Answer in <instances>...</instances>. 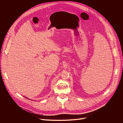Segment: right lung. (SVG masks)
<instances>
[{
	"mask_svg": "<svg viewBox=\"0 0 123 123\" xmlns=\"http://www.w3.org/2000/svg\"><path fill=\"white\" fill-rule=\"evenodd\" d=\"M25 98H26V97H25ZM29 100H30V99H29Z\"/></svg>",
	"mask_w": 123,
	"mask_h": 123,
	"instance_id": "right-lung-1",
	"label": "right lung"
}]
</instances>
